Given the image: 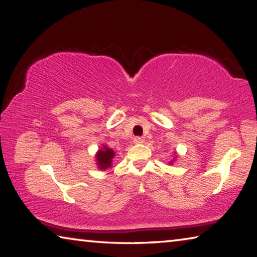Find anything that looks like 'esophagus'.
<instances>
[{"label":"esophagus","instance_id":"34e87169","mask_svg":"<svg viewBox=\"0 0 257 257\" xmlns=\"http://www.w3.org/2000/svg\"><path fill=\"white\" fill-rule=\"evenodd\" d=\"M144 137H136V138H134V143L135 144H143V143H144Z\"/></svg>","mask_w":257,"mask_h":257}]
</instances>
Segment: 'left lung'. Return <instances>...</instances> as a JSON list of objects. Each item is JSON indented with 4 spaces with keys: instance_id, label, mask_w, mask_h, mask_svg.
Instances as JSON below:
<instances>
[{
    "instance_id": "1",
    "label": "left lung",
    "mask_w": 257,
    "mask_h": 257,
    "mask_svg": "<svg viewBox=\"0 0 257 257\" xmlns=\"http://www.w3.org/2000/svg\"><path fill=\"white\" fill-rule=\"evenodd\" d=\"M175 154H176V153H175ZM177 156H178V155L176 154V155H175V159H173V160H171V161H170V162H169V164H173V162H175V161H176V159H177Z\"/></svg>"
}]
</instances>
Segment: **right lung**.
<instances>
[{
	"instance_id": "add662e5",
	"label": "right lung",
	"mask_w": 257,
	"mask_h": 257,
	"mask_svg": "<svg viewBox=\"0 0 257 257\" xmlns=\"http://www.w3.org/2000/svg\"><path fill=\"white\" fill-rule=\"evenodd\" d=\"M115 156V152L110 149L107 145L103 144L102 147H99L98 151L95 154V162H96L97 168L99 170L105 171L106 169L112 167V161Z\"/></svg>"
}]
</instances>
